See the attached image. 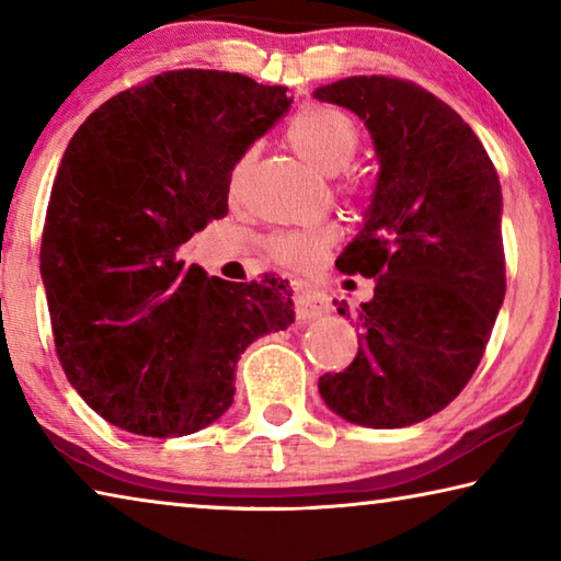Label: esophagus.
Wrapping results in <instances>:
<instances>
[{"mask_svg":"<svg viewBox=\"0 0 561 561\" xmlns=\"http://www.w3.org/2000/svg\"><path fill=\"white\" fill-rule=\"evenodd\" d=\"M294 307H297L299 319H314V317L327 314L331 304L327 299V294L314 291V289H299L297 297H294Z\"/></svg>","mask_w":561,"mask_h":561,"instance_id":"34e87169","label":"esophagus"}]
</instances>
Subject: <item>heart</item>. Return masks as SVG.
I'll list each match as a JSON object with an SVG mask.
<instances>
[{
    "label": "heart",
    "mask_w": 561,
    "mask_h": 561,
    "mask_svg": "<svg viewBox=\"0 0 561 561\" xmlns=\"http://www.w3.org/2000/svg\"><path fill=\"white\" fill-rule=\"evenodd\" d=\"M287 144L304 163L317 168L324 175H339L354 163L360 146L358 123L348 113L331 106H307L289 121ZM247 158L237 163L230 187H240ZM346 193L351 190L346 187ZM339 242L334 225H314L304 230L277 232L267 237L264 250L270 260L289 270H311L327 257L331 247Z\"/></svg>",
    "instance_id": "b5f03b06"
}]
</instances>
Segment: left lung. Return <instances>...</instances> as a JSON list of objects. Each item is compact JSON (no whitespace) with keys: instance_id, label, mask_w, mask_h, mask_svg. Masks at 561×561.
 <instances>
[{"instance_id":"obj_1","label":"left lung","mask_w":561,"mask_h":561,"mask_svg":"<svg viewBox=\"0 0 561 561\" xmlns=\"http://www.w3.org/2000/svg\"><path fill=\"white\" fill-rule=\"evenodd\" d=\"M354 111L376 144L378 185L339 272L376 277L354 317L358 354L319 378L331 411L368 428H403L443 411L480 366L505 299L502 190L472 128L448 103L396 76L317 89Z\"/></svg>"}]
</instances>
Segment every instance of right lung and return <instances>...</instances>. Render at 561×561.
Wrapping results in <instances>:
<instances>
[{"label": "right lung", "mask_w": 561, "mask_h": 561, "mask_svg": "<svg viewBox=\"0 0 561 561\" xmlns=\"http://www.w3.org/2000/svg\"><path fill=\"white\" fill-rule=\"evenodd\" d=\"M291 99L250 76L178 69L116 93L56 170L42 279L56 356L118 428L180 438L217 421L254 339L294 321L289 282L207 277L178 247L227 215L237 160Z\"/></svg>", "instance_id": "add662e5"}]
</instances>
